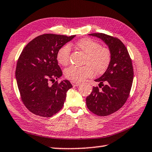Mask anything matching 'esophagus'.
<instances>
[{"label":"esophagus","instance_id":"1","mask_svg":"<svg viewBox=\"0 0 152 152\" xmlns=\"http://www.w3.org/2000/svg\"><path fill=\"white\" fill-rule=\"evenodd\" d=\"M71 83H72V84L73 86H78L80 85L79 82H76L71 81Z\"/></svg>","mask_w":152,"mask_h":152}]
</instances>
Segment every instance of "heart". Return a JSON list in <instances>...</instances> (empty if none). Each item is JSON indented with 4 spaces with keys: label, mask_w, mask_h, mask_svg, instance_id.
<instances>
[{
    "label": "heart",
    "mask_w": 152,
    "mask_h": 152,
    "mask_svg": "<svg viewBox=\"0 0 152 152\" xmlns=\"http://www.w3.org/2000/svg\"><path fill=\"white\" fill-rule=\"evenodd\" d=\"M76 47L86 54L84 64L85 66L78 67L72 66L64 70V76L71 81L80 82L96 74H102L107 70L111 60L110 51L101 47L99 42L90 38H84L76 43ZM70 46L64 45L59 49L56 58L58 63L66 66L69 63Z\"/></svg>",
    "instance_id": "1"
}]
</instances>
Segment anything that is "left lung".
<instances>
[{
  "mask_svg": "<svg viewBox=\"0 0 152 152\" xmlns=\"http://www.w3.org/2000/svg\"><path fill=\"white\" fill-rule=\"evenodd\" d=\"M109 47L111 60L105 72L99 78L98 87H93L86 97L88 109L99 116H107L117 111L125 103L130 93L133 80V69L127 48L116 37L104 33H91Z\"/></svg>",
  "mask_w": 152,
  "mask_h": 152,
  "instance_id": "left-lung-1",
  "label": "left lung"
}]
</instances>
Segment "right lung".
<instances>
[{"instance_id": "1", "label": "right lung", "mask_w": 152, "mask_h": 152, "mask_svg": "<svg viewBox=\"0 0 152 152\" xmlns=\"http://www.w3.org/2000/svg\"><path fill=\"white\" fill-rule=\"evenodd\" d=\"M75 35L43 34L23 50L17 61L15 77L21 100L27 109L41 117H50L62 108L66 92L72 87L68 80H58L62 72L56 58L58 51Z\"/></svg>"}]
</instances>
